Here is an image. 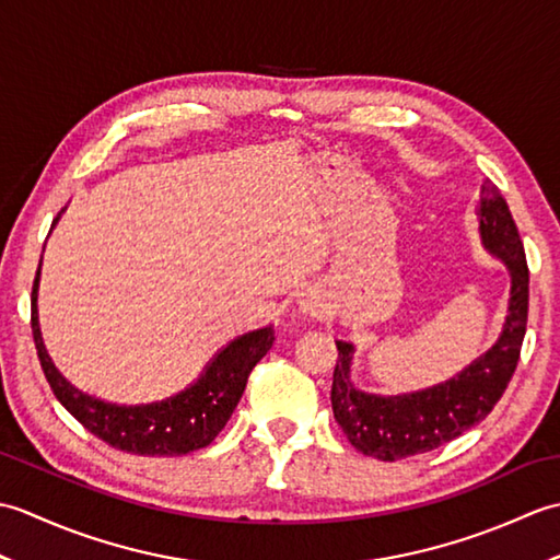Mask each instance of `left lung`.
I'll use <instances>...</instances> for the list:
<instances>
[{"mask_svg": "<svg viewBox=\"0 0 560 560\" xmlns=\"http://www.w3.org/2000/svg\"><path fill=\"white\" fill-rule=\"evenodd\" d=\"M479 231L483 247L508 265L513 287L503 335L493 349L464 368L457 377L413 395H368L355 389L349 380L353 347L337 341L339 359L331 377V409L349 443L363 455L397 462L431 452L481 423L503 397L527 331L529 269L513 213L491 180L481 189Z\"/></svg>", "mask_w": 560, "mask_h": 560, "instance_id": "1", "label": "left lung"}]
</instances>
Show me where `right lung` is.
<instances>
[{
    "instance_id": "obj_1",
    "label": "right lung",
    "mask_w": 560,
    "mask_h": 560,
    "mask_svg": "<svg viewBox=\"0 0 560 560\" xmlns=\"http://www.w3.org/2000/svg\"><path fill=\"white\" fill-rule=\"evenodd\" d=\"M38 273H35L31 293V327L47 383H50L59 404L89 433L115 450L129 452V455L173 457L207 447L221 433L225 421L231 419L233 409L243 397L249 373L265 359L273 343L271 327L247 331L219 351L205 375L180 395L147 404V407H115V404L93 399L71 387L52 365L40 337L38 311H35Z\"/></svg>"
}]
</instances>
